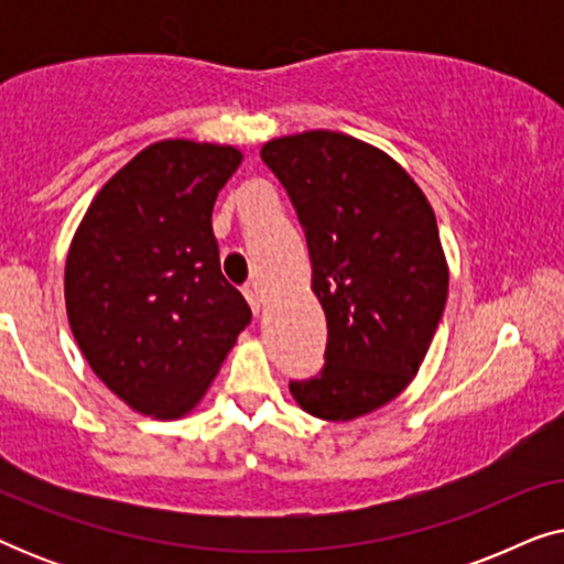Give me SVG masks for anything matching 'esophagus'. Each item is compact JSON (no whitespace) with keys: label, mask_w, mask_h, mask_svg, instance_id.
<instances>
[{"label":"esophagus","mask_w":564,"mask_h":564,"mask_svg":"<svg viewBox=\"0 0 564 564\" xmlns=\"http://www.w3.org/2000/svg\"><path fill=\"white\" fill-rule=\"evenodd\" d=\"M243 295H246V300H249L251 311L259 313V311H261V295H259V290H257V288H246Z\"/></svg>","instance_id":"34e87169"}]
</instances>
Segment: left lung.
I'll use <instances>...</instances> for the list:
<instances>
[{"label": "left lung", "mask_w": 564, "mask_h": 564, "mask_svg": "<svg viewBox=\"0 0 564 564\" xmlns=\"http://www.w3.org/2000/svg\"><path fill=\"white\" fill-rule=\"evenodd\" d=\"M305 228L328 323L318 377L290 382L305 413L354 421L398 398L442 321L449 267L434 207L388 153L334 130L261 145Z\"/></svg>", "instance_id": "obj_1"}]
</instances>
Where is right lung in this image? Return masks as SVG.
Instances as JSON below:
<instances>
[{
	"label": "right lung",
	"mask_w": 564,
	"mask_h": 564,
	"mask_svg": "<svg viewBox=\"0 0 564 564\" xmlns=\"http://www.w3.org/2000/svg\"><path fill=\"white\" fill-rule=\"evenodd\" d=\"M243 153L169 138L91 199L68 246V326L91 372L133 411L182 419L203 400L251 307L220 272L213 205Z\"/></svg>",
	"instance_id": "add662e5"
}]
</instances>
